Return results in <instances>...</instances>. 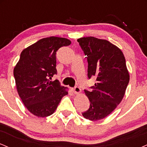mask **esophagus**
<instances>
[{
  "label": "esophagus",
  "mask_w": 147,
  "mask_h": 147,
  "mask_svg": "<svg viewBox=\"0 0 147 147\" xmlns=\"http://www.w3.org/2000/svg\"><path fill=\"white\" fill-rule=\"evenodd\" d=\"M72 91L74 92V93L79 94L81 92V89H80V88L78 86H75V88H72Z\"/></svg>",
  "instance_id": "esophagus-1"
}]
</instances>
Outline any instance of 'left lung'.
I'll return each instance as SVG.
<instances>
[{"label": "left lung", "instance_id": "8db88e82", "mask_svg": "<svg viewBox=\"0 0 147 147\" xmlns=\"http://www.w3.org/2000/svg\"><path fill=\"white\" fill-rule=\"evenodd\" d=\"M77 41L86 56L88 77H96L90 90H84L90 107L82 115L99 120L112 113L124 97L129 82L126 60L120 49L109 41L88 36Z\"/></svg>", "mask_w": 147, "mask_h": 147}]
</instances>
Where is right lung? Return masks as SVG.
<instances>
[{
	"label": "right lung",
	"mask_w": 147,
	"mask_h": 147,
	"mask_svg": "<svg viewBox=\"0 0 147 147\" xmlns=\"http://www.w3.org/2000/svg\"><path fill=\"white\" fill-rule=\"evenodd\" d=\"M65 38L50 36L40 39L24 49L14 69L18 95L31 113L39 117L55 112L62 97L68 95L66 88L58 80L56 53L60 48L70 45Z\"/></svg>",
	"instance_id": "1"
}]
</instances>
